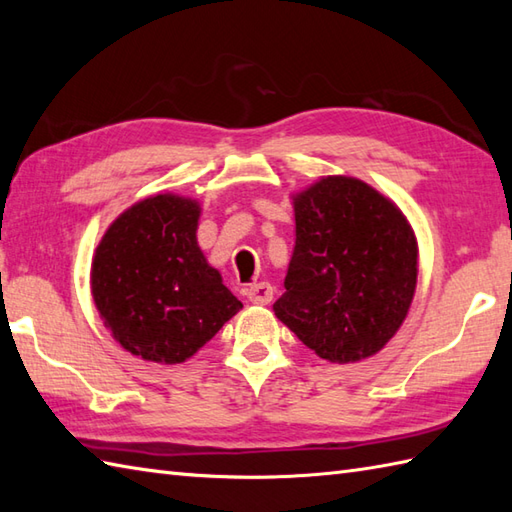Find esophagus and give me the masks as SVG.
<instances>
[{"label":"esophagus","mask_w":512,"mask_h":512,"mask_svg":"<svg viewBox=\"0 0 512 512\" xmlns=\"http://www.w3.org/2000/svg\"><path fill=\"white\" fill-rule=\"evenodd\" d=\"M246 299L255 306H266V303L273 301V286L268 281H259V284H253L246 288Z\"/></svg>","instance_id":"obj_1"}]
</instances>
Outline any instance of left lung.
Returning <instances> with one entry per match:
<instances>
[{"label":"left lung","mask_w":512,"mask_h":512,"mask_svg":"<svg viewBox=\"0 0 512 512\" xmlns=\"http://www.w3.org/2000/svg\"><path fill=\"white\" fill-rule=\"evenodd\" d=\"M295 250L275 301L281 323L330 363L383 350L405 321L418 244L398 206L358 178L328 176L292 195Z\"/></svg>","instance_id":"1"}]
</instances>
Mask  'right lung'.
<instances>
[{"label": "right lung", "mask_w": 512, "mask_h": 512, "mask_svg": "<svg viewBox=\"0 0 512 512\" xmlns=\"http://www.w3.org/2000/svg\"><path fill=\"white\" fill-rule=\"evenodd\" d=\"M200 211L182 195H151L118 215L96 246V310L145 361L184 363L242 308L198 246Z\"/></svg>", "instance_id": "right-lung-1"}]
</instances>
